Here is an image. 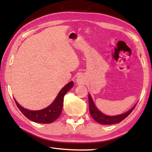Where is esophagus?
<instances>
[{
    "label": "esophagus",
    "mask_w": 152,
    "mask_h": 152,
    "mask_svg": "<svg viewBox=\"0 0 152 152\" xmlns=\"http://www.w3.org/2000/svg\"><path fill=\"white\" fill-rule=\"evenodd\" d=\"M76 80L77 84H80H80H84V77L81 76V75L78 76V77H77Z\"/></svg>",
    "instance_id": "34e87169"
}]
</instances>
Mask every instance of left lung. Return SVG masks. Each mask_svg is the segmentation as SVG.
<instances>
[{
	"mask_svg": "<svg viewBox=\"0 0 152 152\" xmlns=\"http://www.w3.org/2000/svg\"><path fill=\"white\" fill-rule=\"evenodd\" d=\"M88 103H89V110L91 113V117L96 121L97 123H100L101 125H111L115 124V123H119L121 121H122L123 119H125L133 111L134 109L136 104H135L132 109H129L128 111L125 112L122 114L114 115V116H109L104 114L103 113L98 109V108L96 107L94 102H93L91 94H88Z\"/></svg>",
	"mask_w": 152,
	"mask_h": 152,
	"instance_id": "left-lung-1",
	"label": "left lung"
}]
</instances>
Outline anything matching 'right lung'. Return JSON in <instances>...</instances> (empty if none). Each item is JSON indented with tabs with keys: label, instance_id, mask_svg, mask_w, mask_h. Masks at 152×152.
Masks as SVG:
<instances>
[{
	"label": "right lung",
	"instance_id": "1",
	"mask_svg": "<svg viewBox=\"0 0 152 152\" xmlns=\"http://www.w3.org/2000/svg\"><path fill=\"white\" fill-rule=\"evenodd\" d=\"M74 82L71 81L64 86L61 91L59 92L56 99L50 106L43 109L37 110H31L25 109L18 103L15 99L17 107L27 119L32 121L33 122L39 123H51L54 121L60 115L62 110L64 97L65 94L72 88Z\"/></svg>",
	"mask_w": 152,
	"mask_h": 152
}]
</instances>
